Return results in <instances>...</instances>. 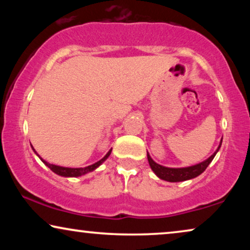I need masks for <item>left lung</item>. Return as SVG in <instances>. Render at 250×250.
Segmentation results:
<instances>
[{
	"instance_id": "obj_1",
	"label": "left lung",
	"mask_w": 250,
	"mask_h": 250,
	"mask_svg": "<svg viewBox=\"0 0 250 250\" xmlns=\"http://www.w3.org/2000/svg\"><path fill=\"white\" fill-rule=\"evenodd\" d=\"M221 145L222 140L220 142V146H218V148L216 149V151H215L209 158H207L206 160H204V162H201L199 164H196V165L189 167H181V168H172V167L162 166L159 165V164H157L156 162H153L149 153H146V156H148V162L150 167H151L153 173H155L159 179L167 181V182H182V181L194 179V177L199 176L201 173H204V170L207 168L208 165L211 163V160L214 159V157L216 156L217 151L221 148Z\"/></svg>"
}]
</instances>
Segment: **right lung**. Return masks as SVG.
Masks as SVG:
<instances>
[{"instance_id":"add662e5","label":"right lung","mask_w":250,"mask_h":250,"mask_svg":"<svg viewBox=\"0 0 250 250\" xmlns=\"http://www.w3.org/2000/svg\"><path fill=\"white\" fill-rule=\"evenodd\" d=\"M32 148H33V146H32ZM33 150H34V151H35V149H34V148H33ZM111 150H112V149L109 150V151L107 152V155H105L102 159L99 160V162L92 164V165L86 166V167H80V168H70V167H62V166L53 165V164L47 163V162H45V160H44L43 158H41V157H40L39 155H37L36 151H35V153H36L37 156L40 157V159L42 160V162H43L44 164H45V165H46L47 167H49V168H50L51 170H52L53 173H56V174H58V175H60V176H64V177H78V176L85 175V174H87V173H90V172H93L94 169H97L98 167L100 166L101 164L104 163V160L107 159L109 156H110Z\"/></svg>"}]
</instances>
